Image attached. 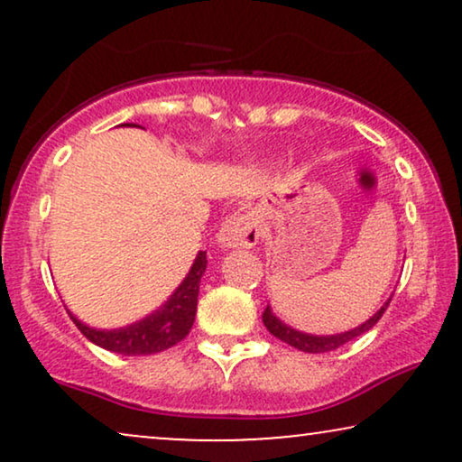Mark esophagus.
Instances as JSON below:
<instances>
[{
  "label": "esophagus",
  "instance_id": "obj_1",
  "mask_svg": "<svg viewBox=\"0 0 462 462\" xmlns=\"http://www.w3.org/2000/svg\"><path fill=\"white\" fill-rule=\"evenodd\" d=\"M261 237V226L252 214H233L220 226L218 242L226 248H252Z\"/></svg>",
  "mask_w": 462,
  "mask_h": 462
}]
</instances>
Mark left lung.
Masks as SVG:
<instances>
[{
	"label": "left lung",
	"instance_id": "1",
	"mask_svg": "<svg viewBox=\"0 0 462 462\" xmlns=\"http://www.w3.org/2000/svg\"><path fill=\"white\" fill-rule=\"evenodd\" d=\"M389 300L384 302V305L381 307V311H376L374 315H372V318L365 321V324L356 328V330L337 334V337H313V334H302L299 330H292V328L286 326V324H282V321L277 319L273 313H271L269 305H267V309H264V313H263V321H264V326H267V330L273 334L275 338L283 340V343H288L290 346H294V349L305 351V353H328V351L338 349L340 345H346L353 338H357L359 334L368 332L370 328H374L378 324V319L383 318V313L387 311Z\"/></svg>",
	"mask_w": 462,
	"mask_h": 462
}]
</instances>
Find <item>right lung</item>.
I'll return each instance as SVG.
<instances>
[{
  "mask_svg": "<svg viewBox=\"0 0 462 462\" xmlns=\"http://www.w3.org/2000/svg\"><path fill=\"white\" fill-rule=\"evenodd\" d=\"M206 267V252H199L191 271H189L180 286L176 288V292L170 296L166 305L128 328L94 330V328L81 324L71 313L69 315H71L73 324L78 326V330L88 340H92L94 345L103 346L106 351L122 353V356H151V353L166 351L176 343H180L191 330L195 311H198L199 282Z\"/></svg>",
  "mask_w": 462,
  "mask_h": 462,
  "instance_id": "add662e5",
  "label": "right lung"
}]
</instances>
